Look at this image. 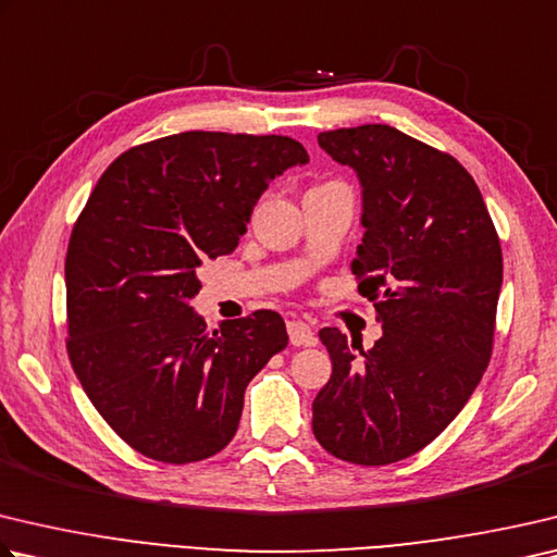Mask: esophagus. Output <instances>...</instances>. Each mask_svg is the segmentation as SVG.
<instances>
[{
  "label": "esophagus",
  "instance_id": "obj_1",
  "mask_svg": "<svg viewBox=\"0 0 557 557\" xmlns=\"http://www.w3.org/2000/svg\"><path fill=\"white\" fill-rule=\"evenodd\" d=\"M287 333H289L292 346H313V341H317V338H313L311 326L305 321H289Z\"/></svg>",
  "mask_w": 557,
  "mask_h": 557
}]
</instances>
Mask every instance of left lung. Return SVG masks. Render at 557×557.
Masks as SVG:
<instances>
[{"instance_id":"8db88e82","label":"left lung","mask_w":557,"mask_h":557,"mask_svg":"<svg viewBox=\"0 0 557 557\" xmlns=\"http://www.w3.org/2000/svg\"><path fill=\"white\" fill-rule=\"evenodd\" d=\"M319 146L360 180L366 234L352 272L382 338L362 350L338 329L319 331L333 372L311 429L341 460L389 465L426 448L487 370L502 246L453 156L387 124L323 131Z\"/></svg>"}]
</instances>
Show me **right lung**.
Instances as JSON below:
<instances>
[{"instance_id":"obj_1","label":"right lung","mask_w":557,"mask_h":557,"mask_svg":"<svg viewBox=\"0 0 557 557\" xmlns=\"http://www.w3.org/2000/svg\"><path fill=\"white\" fill-rule=\"evenodd\" d=\"M309 156L289 136L185 131L128 148L99 177L65 258L67 356L102 419L160 462L236 436L248 382L287 348L280 313L209 331L197 268L228 256L252 207Z\"/></svg>"}]
</instances>
